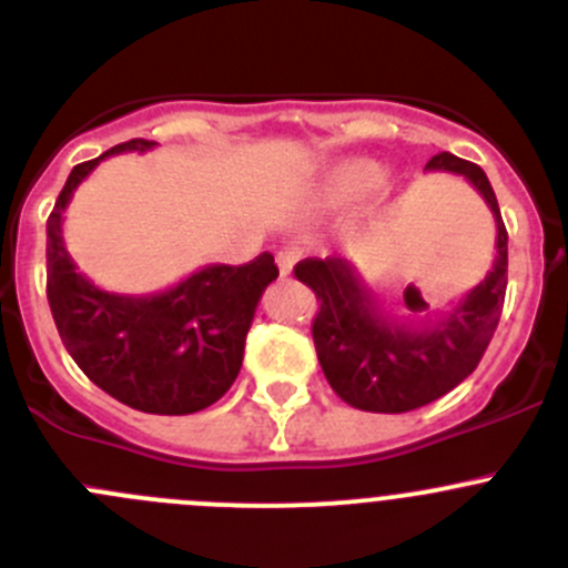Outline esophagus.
Wrapping results in <instances>:
<instances>
[{
	"label": "esophagus",
	"mask_w": 568,
	"mask_h": 568,
	"mask_svg": "<svg viewBox=\"0 0 568 568\" xmlns=\"http://www.w3.org/2000/svg\"><path fill=\"white\" fill-rule=\"evenodd\" d=\"M296 261H300V250L296 247H285V250H280L277 252V266H280V274H291L294 272V266H296Z\"/></svg>",
	"instance_id": "esophagus-1"
}]
</instances>
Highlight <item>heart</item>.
Segmentation results:
<instances>
[{
	"mask_svg": "<svg viewBox=\"0 0 568 568\" xmlns=\"http://www.w3.org/2000/svg\"><path fill=\"white\" fill-rule=\"evenodd\" d=\"M385 183V168L374 159H341L318 178V194L335 209H352L368 200Z\"/></svg>",
	"mask_w": 568,
	"mask_h": 568,
	"instance_id": "1",
	"label": "heart"
}]
</instances>
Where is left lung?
<instances>
[{"label":"left lung","instance_id":"1","mask_svg":"<svg viewBox=\"0 0 568 568\" xmlns=\"http://www.w3.org/2000/svg\"><path fill=\"white\" fill-rule=\"evenodd\" d=\"M428 173L462 175L489 205L497 225L495 261L486 277L434 318L395 316L368 288L357 266L343 257H307L296 280L321 302L313 343L332 390L363 412H409L462 385L484 357L503 313L508 283V233L495 189L484 170L443 151L428 159Z\"/></svg>","mask_w":568,"mask_h":568}]
</instances>
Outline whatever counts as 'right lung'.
<instances>
[{
    "mask_svg": "<svg viewBox=\"0 0 568 568\" xmlns=\"http://www.w3.org/2000/svg\"><path fill=\"white\" fill-rule=\"evenodd\" d=\"M153 145L120 142L71 170L45 222V294L68 354L93 385L131 409L192 415L236 382L255 307L280 272L263 252L244 266L209 263L145 296L112 294L77 272L62 242V214L77 186L104 159Z\"/></svg>",
    "mask_w": 568,
    "mask_h": 568,
    "instance_id": "add662e5",
    "label": "right lung"
}]
</instances>
